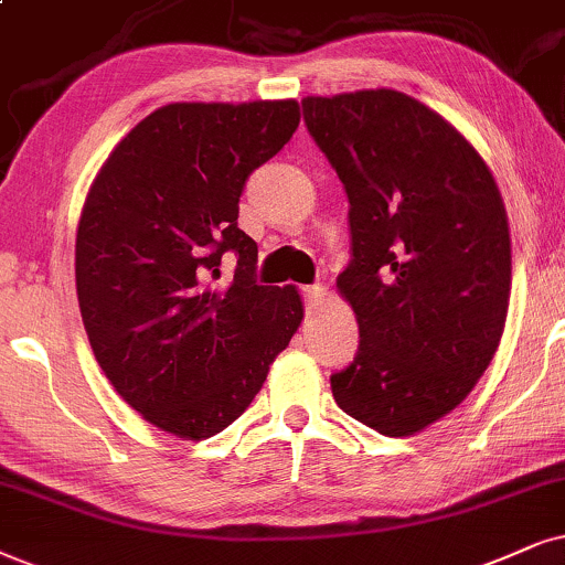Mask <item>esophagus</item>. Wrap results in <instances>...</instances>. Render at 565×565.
I'll list each match as a JSON object with an SVG mask.
<instances>
[{"mask_svg":"<svg viewBox=\"0 0 565 565\" xmlns=\"http://www.w3.org/2000/svg\"><path fill=\"white\" fill-rule=\"evenodd\" d=\"M299 291H302V299H305L307 312H312V310H316V307H318L320 299H323L326 287H323V284H310V287H302Z\"/></svg>","mask_w":565,"mask_h":565,"instance_id":"34e87169","label":"esophagus"}]
</instances>
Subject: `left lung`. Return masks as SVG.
I'll return each mask as SVG.
<instances>
[{
  "instance_id": "obj_1",
  "label": "left lung",
  "mask_w": 565,
  "mask_h": 565,
  "mask_svg": "<svg viewBox=\"0 0 565 565\" xmlns=\"http://www.w3.org/2000/svg\"><path fill=\"white\" fill-rule=\"evenodd\" d=\"M302 117L349 200L352 260L335 284L360 347L331 375L333 398L381 435H412L467 398L501 344V192L475 148L406 93L312 96Z\"/></svg>"
}]
</instances>
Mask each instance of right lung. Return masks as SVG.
Segmentation results:
<instances>
[{
    "instance_id": "obj_1",
    "label": "right lung",
    "mask_w": 565,
    "mask_h": 565,
    "mask_svg": "<svg viewBox=\"0 0 565 565\" xmlns=\"http://www.w3.org/2000/svg\"><path fill=\"white\" fill-rule=\"evenodd\" d=\"M297 125V102L161 106L85 200L75 281L90 349L114 391L180 438L230 427L302 320L295 287L258 284L237 224L247 177ZM226 254L235 274L221 279Z\"/></svg>"
}]
</instances>
